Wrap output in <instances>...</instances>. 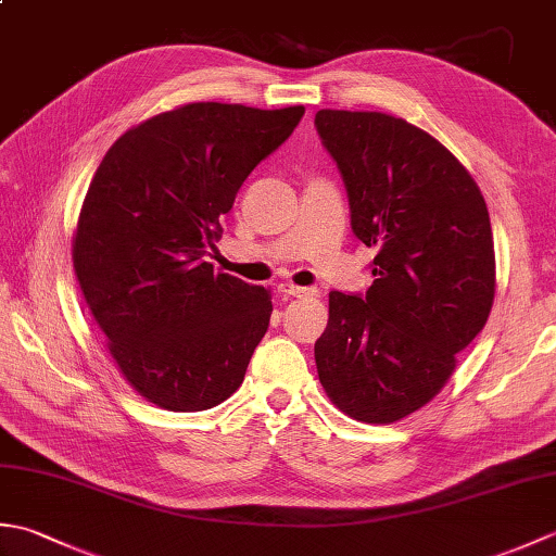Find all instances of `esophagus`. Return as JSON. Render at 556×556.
I'll return each mask as SVG.
<instances>
[{
    "label": "esophagus",
    "instance_id": "1",
    "mask_svg": "<svg viewBox=\"0 0 556 556\" xmlns=\"http://www.w3.org/2000/svg\"><path fill=\"white\" fill-rule=\"evenodd\" d=\"M277 291L281 293V296H289V299H301V296H311V289H303V287H296V285H289V281H285V285H277Z\"/></svg>",
    "mask_w": 556,
    "mask_h": 556
}]
</instances>
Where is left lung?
Segmentation results:
<instances>
[{
    "label": "left lung",
    "mask_w": 556,
    "mask_h": 556,
    "mask_svg": "<svg viewBox=\"0 0 556 556\" xmlns=\"http://www.w3.org/2000/svg\"><path fill=\"white\" fill-rule=\"evenodd\" d=\"M315 128L344 179L353 233L377 251L368 291L329 293L317 375L351 418L394 422L440 392L488 323V205L464 164L404 119L320 110Z\"/></svg>",
    "instance_id": "left-lung-1"
}]
</instances>
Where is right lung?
<instances>
[{"mask_svg":"<svg viewBox=\"0 0 556 556\" xmlns=\"http://www.w3.org/2000/svg\"><path fill=\"white\" fill-rule=\"evenodd\" d=\"M305 108L193 102L108 150L83 200L74 267L112 358L169 410L229 399L271 315L269 291L207 263L219 217Z\"/></svg>","mask_w":556,"mask_h":556,"instance_id":"add662e5","label":"right lung"}]
</instances>
